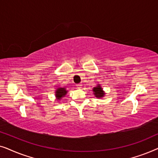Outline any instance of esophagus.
I'll return each mask as SVG.
<instances>
[{
	"label": "esophagus",
	"mask_w": 158,
	"mask_h": 158,
	"mask_svg": "<svg viewBox=\"0 0 158 158\" xmlns=\"http://www.w3.org/2000/svg\"><path fill=\"white\" fill-rule=\"evenodd\" d=\"M81 85H82V84H81V83H78V84H77V85H76V86L78 88H81Z\"/></svg>",
	"instance_id": "esophagus-1"
}]
</instances>
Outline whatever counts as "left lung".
<instances>
[{
	"mask_svg": "<svg viewBox=\"0 0 158 158\" xmlns=\"http://www.w3.org/2000/svg\"><path fill=\"white\" fill-rule=\"evenodd\" d=\"M93 92H94V96L96 97L97 98H102L104 97L106 93L104 90H103L102 87H101L100 84H97L96 87L93 88Z\"/></svg>",
	"mask_w": 158,
	"mask_h": 158,
	"instance_id": "obj_1",
	"label": "left lung"
}]
</instances>
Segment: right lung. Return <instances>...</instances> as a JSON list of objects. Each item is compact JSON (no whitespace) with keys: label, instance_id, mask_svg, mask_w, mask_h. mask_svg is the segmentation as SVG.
<instances>
[{"label":"right lung","instance_id":"obj_1","mask_svg":"<svg viewBox=\"0 0 158 158\" xmlns=\"http://www.w3.org/2000/svg\"><path fill=\"white\" fill-rule=\"evenodd\" d=\"M55 96L56 98V101H60L62 98L65 96V95L68 94V90H66L65 88L62 87H58L57 89L55 90Z\"/></svg>","mask_w":158,"mask_h":158}]
</instances>
